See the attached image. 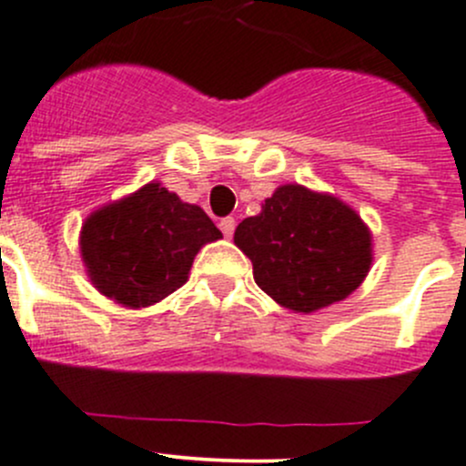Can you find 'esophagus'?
Wrapping results in <instances>:
<instances>
[{"label": "esophagus", "instance_id": "1", "mask_svg": "<svg viewBox=\"0 0 466 466\" xmlns=\"http://www.w3.org/2000/svg\"><path fill=\"white\" fill-rule=\"evenodd\" d=\"M234 225H237V223H234V218H232V216H228V218H223V220H220V223H218V228H220V232H223L225 234V237H232V234H234Z\"/></svg>", "mask_w": 466, "mask_h": 466}]
</instances>
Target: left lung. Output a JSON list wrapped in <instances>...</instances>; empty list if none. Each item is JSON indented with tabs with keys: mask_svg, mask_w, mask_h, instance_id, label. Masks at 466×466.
<instances>
[{
	"mask_svg": "<svg viewBox=\"0 0 466 466\" xmlns=\"http://www.w3.org/2000/svg\"><path fill=\"white\" fill-rule=\"evenodd\" d=\"M234 243L252 261L261 291L287 309L311 314L348 298L373 261L371 232L355 209L328 193L284 184Z\"/></svg>",
	"mask_w": 466,
	"mask_h": 466,
	"instance_id": "8db88e82",
	"label": "left lung"
}]
</instances>
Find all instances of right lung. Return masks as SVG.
Returning <instances> with one entry per match:
<instances>
[{
  "mask_svg": "<svg viewBox=\"0 0 466 466\" xmlns=\"http://www.w3.org/2000/svg\"><path fill=\"white\" fill-rule=\"evenodd\" d=\"M218 238L223 234L200 207L150 182L93 211L81 228L79 248L95 289L138 309L177 291L198 250Z\"/></svg>",
  "mask_w": 466,
  "mask_h": 466,
  "instance_id": "right-lung-1",
  "label": "right lung"
}]
</instances>
